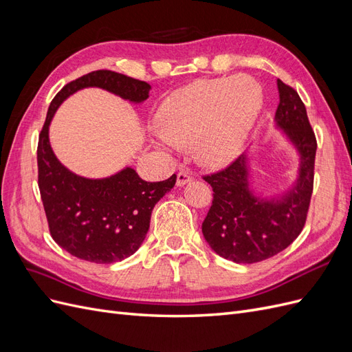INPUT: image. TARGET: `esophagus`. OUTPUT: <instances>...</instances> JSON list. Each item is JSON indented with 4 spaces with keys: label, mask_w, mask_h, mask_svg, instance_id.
Listing matches in <instances>:
<instances>
[{
    "label": "esophagus",
    "mask_w": 352,
    "mask_h": 352,
    "mask_svg": "<svg viewBox=\"0 0 352 352\" xmlns=\"http://www.w3.org/2000/svg\"><path fill=\"white\" fill-rule=\"evenodd\" d=\"M190 177L186 172H179L177 173V177H176V185L177 186H185L188 182H190Z\"/></svg>",
    "instance_id": "1"
}]
</instances>
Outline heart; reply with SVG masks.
<instances>
[{
    "label": "heart",
    "instance_id": "b5f03b06",
    "mask_svg": "<svg viewBox=\"0 0 352 352\" xmlns=\"http://www.w3.org/2000/svg\"><path fill=\"white\" fill-rule=\"evenodd\" d=\"M261 104V87L247 74L197 80L162 104L153 141L164 151L192 144L202 164L226 166L241 154Z\"/></svg>",
    "mask_w": 352,
    "mask_h": 352
}]
</instances>
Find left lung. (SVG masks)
<instances>
[{
  "mask_svg": "<svg viewBox=\"0 0 352 352\" xmlns=\"http://www.w3.org/2000/svg\"><path fill=\"white\" fill-rule=\"evenodd\" d=\"M278 89L274 122L300 155L294 185L278 197H258L250 185L247 154L204 176L214 194L202 221V235L212 251L233 263H258L289 247L301 233L310 207L317 141L298 92L280 79Z\"/></svg>",
  "mask_w": 352,
  "mask_h": 352,
  "instance_id": "1",
  "label": "left lung"
}]
</instances>
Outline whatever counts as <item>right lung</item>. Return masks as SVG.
Wrapping results in <instances>:
<instances>
[{"label":"right lung","instance_id":"right-lung-1","mask_svg":"<svg viewBox=\"0 0 352 352\" xmlns=\"http://www.w3.org/2000/svg\"><path fill=\"white\" fill-rule=\"evenodd\" d=\"M83 88H101L135 104L148 98L151 87L111 70L91 72L67 83L51 101L38 142V185L52 239L80 260L110 264L138 251L154 206L176 184L146 182L132 167L102 179H89L63 166L50 144V124L61 102Z\"/></svg>","mask_w":352,"mask_h":352}]
</instances>
